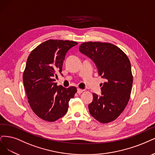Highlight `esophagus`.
Segmentation results:
<instances>
[{"label":"esophagus","mask_w":155,"mask_h":155,"mask_svg":"<svg viewBox=\"0 0 155 155\" xmlns=\"http://www.w3.org/2000/svg\"><path fill=\"white\" fill-rule=\"evenodd\" d=\"M84 91V90L83 89H79V88H78L77 89V93H78V94H81V93H82V92Z\"/></svg>","instance_id":"obj_1"}]
</instances>
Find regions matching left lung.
<instances>
[{
    "label": "left lung",
    "instance_id": "left-lung-1",
    "mask_svg": "<svg viewBox=\"0 0 155 155\" xmlns=\"http://www.w3.org/2000/svg\"><path fill=\"white\" fill-rule=\"evenodd\" d=\"M79 50L94 61L105 81L100 84L102 96L93 94V100L88 105L91 115L101 123L112 122L123 112L130 98L133 84L130 61L122 50L110 43L84 42Z\"/></svg>",
    "mask_w": 155,
    "mask_h": 155
}]
</instances>
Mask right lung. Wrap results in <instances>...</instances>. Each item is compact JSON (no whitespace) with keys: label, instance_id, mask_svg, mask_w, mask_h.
<instances>
[{"label":"right lung","instance_id":"add662e5","mask_svg":"<svg viewBox=\"0 0 155 155\" xmlns=\"http://www.w3.org/2000/svg\"><path fill=\"white\" fill-rule=\"evenodd\" d=\"M78 44L69 40L49 39L38 45L28 55L23 82L32 111L46 121L64 116L68 102L77 93L75 87L57 85L54 77L61 73L67 51Z\"/></svg>","mask_w":155,"mask_h":155}]
</instances>
